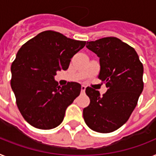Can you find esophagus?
Returning a JSON list of instances; mask_svg holds the SVG:
<instances>
[{"instance_id": "1", "label": "esophagus", "mask_w": 156, "mask_h": 156, "mask_svg": "<svg viewBox=\"0 0 156 156\" xmlns=\"http://www.w3.org/2000/svg\"><path fill=\"white\" fill-rule=\"evenodd\" d=\"M85 89H86L85 85L81 86V92H82V93H84V92H85Z\"/></svg>"}]
</instances>
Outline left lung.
<instances>
[{"instance_id": "obj_1", "label": "left lung", "mask_w": 156, "mask_h": 156, "mask_svg": "<svg viewBox=\"0 0 156 156\" xmlns=\"http://www.w3.org/2000/svg\"><path fill=\"white\" fill-rule=\"evenodd\" d=\"M86 47L100 58L98 78L107 92L86 88L89 105L83 108L87 127L100 133L112 132L123 126L137 105L144 89V66L133 48L116 37H104L87 42Z\"/></svg>"}]
</instances>
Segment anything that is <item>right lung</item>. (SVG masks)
Masks as SVG:
<instances>
[{"label":"right lung","instance_id":"add662e5","mask_svg":"<svg viewBox=\"0 0 156 156\" xmlns=\"http://www.w3.org/2000/svg\"><path fill=\"white\" fill-rule=\"evenodd\" d=\"M86 41L44 31L21 46L12 64L11 87L24 119L39 129H52L62 123L67 108L80 93L81 85L60 86L56 72L69 69L71 59Z\"/></svg>","mask_w":156,"mask_h":156}]
</instances>
